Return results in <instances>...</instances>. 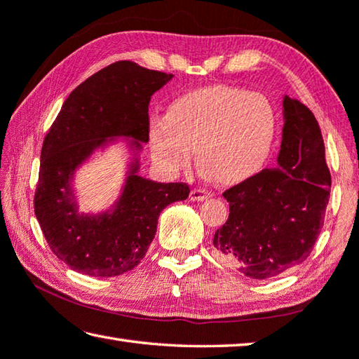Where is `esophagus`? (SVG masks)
<instances>
[{
  "instance_id": "1",
  "label": "esophagus",
  "mask_w": 359,
  "mask_h": 359,
  "mask_svg": "<svg viewBox=\"0 0 359 359\" xmlns=\"http://www.w3.org/2000/svg\"><path fill=\"white\" fill-rule=\"evenodd\" d=\"M212 194L213 193L208 191V189H205V188H194L191 194H189V198H191V201H194V202H201V201L208 199Z\"/></svg>"
}]
</instances>
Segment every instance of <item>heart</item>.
<instances>
[{
  "label": "heart",
  "instance_id": "b5f03b06",
  "mask_svg": "<svg viewBox=\"0 0 359 359\" xmlns=\"http://www.w3.org/2000/svg\"><path fill=\"white\" fill-rule=\"evenodd\" d=\"M277 132V114L269 97L231 86L188 91L168 107L166 118H152V157L166 171L198 165L221 184H240L268 160Z\"/></svg>",
  "mask_w": 359,
  "mask_h": 359
}]
</instances>
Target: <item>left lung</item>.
I'll use <instances>...</instances> for the list:
<instances>
[{
    "instance_id": "left-lung-1",
    "label": "left lung",
    "mask_w": 359,
    "mask_h": 359,
    "mask_svg": "<svg viewBox=\"0 0 359 359\" xmlns=\"http://www.w3.org/2000/svg\"><path fill=\"white\" fill-rule=\"evenodd\" d=\"M277 168L222 193L230 213L213 236L216 258L255 280L277 277L310 257L332 188L324 138L313 111L285 96Z\"/></svg>"
}]
</instances>
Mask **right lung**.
I'll list each match as a JSON object with an SVG mask.
<instances>
[{"label":"right lung","mask_w":359,"mask_h":359,"mask_svg":"<svg viewBox=\"0 0 359 359\" xmlns=\"http://www.w3.org/2000/svg\"><path fill=\"white\" fill-rule=\"evenodd\" d=\"M172 74L119 60L90 76L63 102L41 146L34 212L53 254L90 277H115L135 268L156 236L166 205L185 201L184 182L158 184L138 175L132 163L114 212L79 215L72 179L83 160L110 137L149 140L151 96Z\"/></svg>","instance_id":"right-lung-1"}]
</instances>
